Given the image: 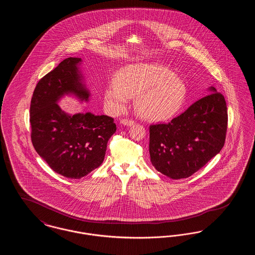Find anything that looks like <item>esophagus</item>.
<instances>
[{"mask_svg": "<svg viewBox=\"0 0 255 255\" xmlns=\"http://www.w3.org/2000/svg\"><path fill=\"white\" fill-rule=\"evenodd\" d=\"M121 123L123 124V125H126V126H131V125H133L134 122L132 121V120H127V119H123L121 121Z\"/></svg>", "mask_w": 255, "mask_h": 255, "instance_id": "1", "label": "esophagus"}]
</instances>
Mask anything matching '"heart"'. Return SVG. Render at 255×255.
Here are the masks:
<instances>
[{"instance_id": "1", "label": "heart", "mask_w": 255, "mask_h": 255, "mask_svg": "<svg viewBox=\"0 0 255 255\" xmlns=\"http://www.w3.org/2000/svg\"><path fill=\"white\" fill-rule=\"evenodd\" d=\"M186 87L182 78L165 66L134 64L119 71L116 84L105 92L106 102L114 109H125L131 96H136L134 106L143 118L163 121L173 116L184 100Z\"/></svg>"}]
</instances>
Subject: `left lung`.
Returning a JSON list of instances; mask_svg holds the SVG:
<instances>
[{
  "instance_id": "8db88e82",
  "label": "left lung",
  "mask_w": 255,
  "mask_h": 255,
  "mask_svg": "<svg viewBox=\"0 0 255 255\" xmlns=\"http://www.w3.org/2000/svg\"><path fill=\"white\" fill-rule=\"evenodd\" d=\"M209 94L168 123L150 125L153 166L174 180L188 178L222 150L228 128L225 97L214 87Z\"/></svg>"
}]
</instances>
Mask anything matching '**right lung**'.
Returning a JSON list of instances; mask_svg holds the SVG:
<instances>
[{"instance_id": "add662e5", "label": "right lung", "mask_w": 255, "mask_h": 255, "mask_svg": "<svg viewBox=\"0 0 255 255\" xmlns=\"http://www.w3.org/2000/svg\"><path fill=\"white\" fill-rule=\"evenodd\" d=\"M81 58L62 61L37 83L30 102L31 141L49 167L69 179H81L101 165L114 119L91 113L70 116L57 101L68 94L88 100L89 91L78 70Z\"/></svg>"}]
</instances>
